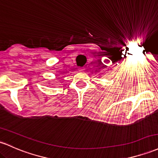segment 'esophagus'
Listing matches in <instances>:
<instances>
[{"mask_svg": "<svg viewBox=\"0 0 158 158\" xmlns=\"http://www.w3.org/2000/svg\"><path fill=\"white\" fill-rule=\"evenodd\" d=\"M79 71H82L83 70H82V69H79Z\"/></svg>", "mask_w": 158, "mask_h": 158, "instance_id": "34e87169", "label": "esophagus"}]
</instances>
